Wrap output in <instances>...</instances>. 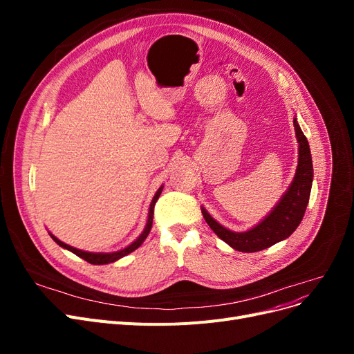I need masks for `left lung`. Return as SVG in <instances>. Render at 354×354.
<instances>
[{"label": "left lung", "instance_id": "8db88e82", "mask_svg": "<svg viewBox=\"0 0 354 354\" xmlns=\"http://www.w3.org/2000/svg\"><path fill=\"white\" fill-rule=\"evenodd\" d=\"M295 136L298 142V165L292 183L282 195L279 202L267 216L246 232H232L214 220L205 208L202 216L217 236L241 252H257L291 236L301 223L308 203L313 183L312 153L306 136L294 118Z\"/></svg>", "mask_w": 354, "mask_h": 354}]
</instances>
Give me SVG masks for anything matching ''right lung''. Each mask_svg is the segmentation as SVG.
<instances>
[{
	"instance_id": "1",
	"label": "right lung",
	"mask_w": 354,
	"mask_h": 354,
	"mask_svg": "<svg viewBox=\"0 0 354 354\" xmlns=\"http://www.w3.org/2000/svg\"><path fill=\"white\" fill-rule=\"evenodd\" d=\"M162 189H164V186H160V187L158 189V192H156L155 196H153V199H152V202H151V207H149V214H147V221H146L145 230L142 232L140 236H138V238H137L134 242H131V243L128 245V246H125L124 250L115 251V252H88V251H82V250H78V248H73V246H71V245H68V243H65V242H62L60 239H57V238L55 236V234H51V233L48 232V233H50V236L53 238V241H55V242H56L59 246H62V248H65V250H68V251L73 252L75 255L81 257L82 260L88 261L90 264L102 266V264H109V263H113V261H116V260L122 259V257L128 255V254H130V252L136 251V250L138 248V246H140V245L145 242V239L147 238L149 232H151V229H152V221H153V209H155V203H156L158 198L160 196V194H162Z\"/></svg>"
}]
</instances>
